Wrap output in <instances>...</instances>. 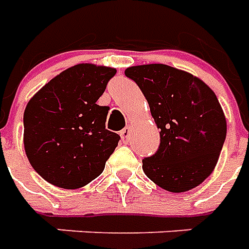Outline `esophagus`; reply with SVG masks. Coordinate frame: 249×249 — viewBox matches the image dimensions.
Here are the masks:
<instances>
[{
	"mask_svg": "<svg viewBox=\"0 0 249 249\" xmlns=\"http://www.w3.org/2000/svg\"><path fill=\"white\" fill-rule=\"evenodd\" d=\"M129 135H130V126H125L124 129L120 132V136H121V139L124 142L129 140Z\"/></svg>",
	"mask_w": 249,
	"mask_h": 249,
	"instance_id": "34e87169",
	"label": "esophagus"
}]
</instances>
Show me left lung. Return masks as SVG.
<instances>
[{"mask_svg":"<svg viewBox=\"0 0 249 249\" xmlns=\"http://www.w3.org/2000/svg\"><path fill=\"white\" fill-rule=\"evenodd\" d=\"M125 76L139 85L160 129V145L142 160V171L169 192L197 187L212 173L227 136L216 94L197 77L164 64L130 66Z\"/></svg>","mask_w":249,"mask_h":249,"instance_id":"1","label":"left lung"}]
</instances>
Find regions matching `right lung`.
Returning a JSON list of instances; mask_svg holds the SVG:
<instances>
[{"label":"right lung","instance_id":"obj_1","mask_svg":"<svg viewBox=\"0 0 249 249\" xmlns=\"http://www.w3.org/2000/svg\"><path fill=\"white\" fill-rule=\"evenodd\" d=\"M114 74V68L78 64L29 100L24 112L25 152L48 183L76 189L103 173L120 136L105 129L109 108L96 101Z\"/></svg>","mask_w":249,"mask_h":249}]
</instances>
